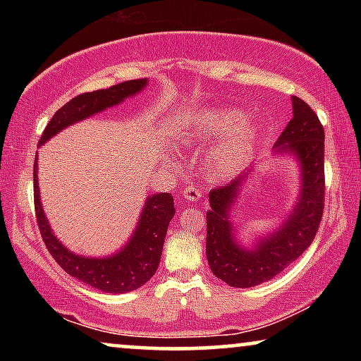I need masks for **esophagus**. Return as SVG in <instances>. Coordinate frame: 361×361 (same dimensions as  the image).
Here are the masks:
<instances>
[{
    "mask_svg": "<svg viewBox=\"0 0 361 361\" xmlns=\"http://www.w3.org/2000/svg\"><path fill=\"white\" fill-rule=\"evenodd\" d=\"M182 197H184L185 200H190V202H194V200H199L200 197H202V192L197 189L195 185H187L184 190H182Z\"/></svg>",
    "mask_w": 361,
    "mask_h": 361,
    "instance_id": "1",
    "label": "esophagus"
}]
</instances>
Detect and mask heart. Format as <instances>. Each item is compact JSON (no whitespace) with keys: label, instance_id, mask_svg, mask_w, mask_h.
<instances>
[{"label":"heart","instance_id":"b5f03b06","mask_svg":"<svg viewBox=\"0 0 361 361\" xmlns=\"http://www.w3.org/2000/svg\"><path fill=\"white\" fill-rule=\"evenodd\" d=\"M261 128L241 108H215L197 115L185 131L187 142L221 140L207 152L204 166L214 179L228 177L248 159Z\"/></svg>","mask_w":361,"mask_h":361}]
</instances>
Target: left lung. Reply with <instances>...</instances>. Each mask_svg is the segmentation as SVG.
<instances>
[{
    "instance_id": "obj_1",
    "label": "left lung",
    "mask_w": 361,
    "mask_h": 361,
    "mask_svg": "<svg viewBox=\"0 0 361 361\" xmlns=\"http://www.w3.org/2000/svg\"><path fill=\"white\" fill-rule=\"evenodd\" d=\"M293 100V120L274 145L276 156L298 162L299 195L278 228L261 235L251 246L238 240L233 212L251 174L250 166L231 184L209 194L207 210V259L216 278L231 288H253L273 279L294 263L312 243L324 214V128L307 103Z\"/></svg>"
}]
</instances>
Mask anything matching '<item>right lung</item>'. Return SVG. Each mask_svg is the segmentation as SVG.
I'll use <instances>...</instances> for the list:
<instances>
[{
	"label": "right lung",
	"instance_id": "1",
	"mask_svg": "<svg viewBox=\"0 0 361 361\" xmlns=\"http://www.w3.org/2000/svg\"><path fill=\"white\" fill-rule=\"evenodd\" d=\"M146 85V78H140V80L121 82L106 90L82 93V95L72 98L61 110H57L52 120L49 121L39 146L46 145L52 136L59 135L71 125L87 120L97 113L105 111L106 108L120 105L126 98L137 95L145 90ZM34 205H36V216L42 240L57 264L82 283L111 294L131 293L146 284L154 276L161 261L167 226L176 214L174 199L171 194L159 192V194L149 195L145 200L140 220H137L130 240L116 253L95 258V256L73 253L54 235V230L51 228L41 204L37 157L34 162Z\"/></svg>",
	"mask_w": 361,
	"mask_h": 361
}]
</instances>
